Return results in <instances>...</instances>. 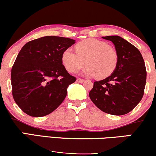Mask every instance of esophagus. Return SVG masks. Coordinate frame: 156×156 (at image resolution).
I'll return each mask as SVG.
<instances>
[{
    "instance_id": "34e87169",
    "label": "esophagus",
    "mask_w": 156,
    "mask_h": 156,
    "mask_svg": "<svg viewBox=\"0 0 156 156\" xmlns=\"http://www.w3.org/2000/svg\"><path fill=\"white\" fill-rule=\"evenodd\" d=\"M76 81H77L78 83H83L84 82V80H83V79H82V78H77V80H76Z\"/></svg>"
}]
</instances>
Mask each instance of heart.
<instances>
[{
  "label": "heart",
  "instance_id": "obj_1",
  "mask_svg": "<svg viewBox=\"0 0 156 156\" xmlns=\"http://www.w3.org/2000/svg\"><path fill=\"white\" fill-rule=\"evenodd\" d=\"M75 49H67L62 54L63 65L71 73H76L87 64L85 75L103 79L112 75L117 66V52L106 41L87 39L78 42Z\"/></svg>",
  "mask_w": 156,
  "mask_h": 156
}]
</instances>
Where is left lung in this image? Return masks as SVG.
<instances>
[{
    "mask_svg": "<svg viewBox=\"0 0 156 156\" xmlns=\"http://www.w3.org/2000/svg\"><path fill=\"white\" fill-rule=\"evenodd\" d=\"M102 38L112 41L118 54V63L113 73L95 81L89 93L92 102L104 112L124 115L131 112L143 98L146 69L136 47L119 36Z\"/></svg>",
    "mask_w": 156,
    "mask_h": 156,
    "instance_id": "obj_1",
    "label": "left lung"
}]
</instances>
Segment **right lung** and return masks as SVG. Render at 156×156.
Returning <instances> with one entry per match:
<instances>
[{"label": "right lung", "mask_w": 156, "mask_h": 156, "mask_svg": "<svg viewBox=\"0 0 156 156\" xmlns=\"http://www.w3.org/2000/svg\"><path fill=\"white\" fill-rule=\"evenodd\" d=\"M74 39L47 36L25 44L11 71L12 93L18 107L27 115L44 117L60 105L69 85L76 78L62 64V54Z\"/></svg>", "instance_id": "add662e5"}]
</instances>
